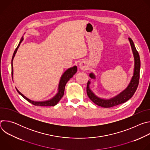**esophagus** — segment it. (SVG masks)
<instances>
[{
  "mask_svg": "<svg viewBox=\"0 0 150 150\" xmlns=\"http://www.w3.org/2000/svg\"><path fill=\"white\" fill-rule=\"evenodd\" d=\"M79 66L81 69L83 70V71H86L88 69V65H87V62H85L84 60L81 61L79 62Z\"/></svg>",
  "mask_w": 150,
  "mask_h": 150,
  "instance_id": "34e87169",
  "label": "esophagus"
}]
</instances>
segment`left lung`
<instances>
[{
    "label": "left lung",
    "instance_id": "1",
    "mask_svg": "<svg viewBox=\"0 0 150 150\" xmlns=\"http://www.w3.org/2000/svg\"><path fill=\"white\" fill-rule=\"evenodd\" d=\"M129 41L130 42L134 57V69L133 76L131 78V80L129 85H127V87L126 88V89H125L117 96L111 98H102L96 96L94 93V92L91 90L90 87L91 81H88L87 86V95L90 99L98 106H101L102 108H108L122 104L127 101L128 100H129L133 96V95L134 94L135 92L137 89L139 79V72L141 67L140 58L139 53L135 48L132 40L131 38H129ZM90 77L91 79H96V76L93 73L90 74Z\"/></svg>",
    "mask_w": 150,
    "mask_h": 150
}]
</instances>
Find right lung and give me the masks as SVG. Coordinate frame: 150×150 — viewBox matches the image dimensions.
I'll use <instances>...</instances> for the list:
<instances>
[{
	"mask_svg": "<svg viewBox=\"0 0 150 150\" xmlns=\"http://www.w3.org/2000/svg\"><path fill=\"white\" fill-rule=\"evenodd\" d=\"M24 40L23 37L21 38L19 45H18L17 47L16 48L15 50L14 51V53L13 54V56H12V62H11V66H12V77L13 79V58L15 56V54L18 50V49L19 48L20 44L21 43V42L23 41V40ZM77 71V67L76 66H74L73 67H71L69 69H68L67 70H66V71H65L62 75L61 76L59 83V85H58V90H57V93H56V94L52 98L48 100H45V101H33L31 100L30 99H29L28 98H27V97H25L24 94H23L21 93L16 88V90L17 91V92L22 96L24 98H25L26 100H27L28 102H30V103L35 105H38V106H54L55 105H56L58 102L60 100V99L62 98V97L63 96L64 94V91H65V85L67 84V83L68 82V81L72 78L73 77L74 75H75L76 74Z\"/></svg>",
	"mask_w": 150,
	"mask_h": 150,
	"instance_id": "1",
	"label": "right lung"
}]
</instances>
